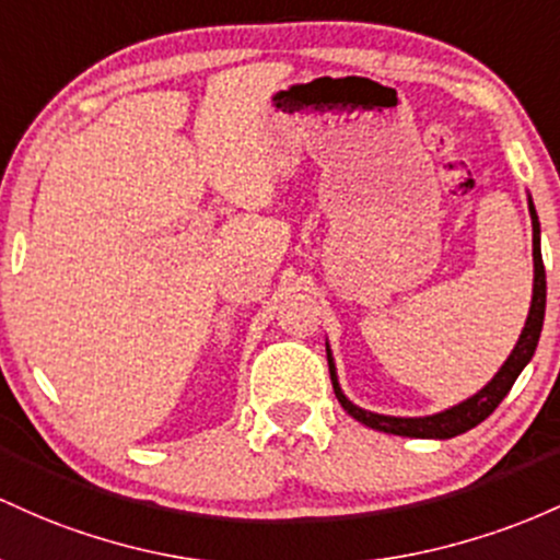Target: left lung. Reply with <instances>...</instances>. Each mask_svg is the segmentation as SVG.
Returning a JSON list of instances; mask_svg holds the SVG:
<instances>
[{
	"label": "left lung",
	"mask_w": 560,
	"mask_h": 560,
	"mask_svg": "<svg viewBox=\"0 0 560 560\" xmlns=\"http://www.w3.org/2000/svg\"><path fill=\"white\" fill-rule=\"evenodd\" d=\"M529 211H532V230H534V296H532V310L529 317H526L524 332H521L516 349L511 351L508 362L502 364L500 373L494 375L487 386L481 388L476 397H470L460 405H455L452 410L439 412V416H429V418H392V416H375V412L360 410L357 405L343 397L341 386H338L336 378V368H332V357L328 351V368H330V381H332V392H336L338 401H341L343 410L349 412L351 418L360 420V423L370 425L375 431H386V433H397V436H412V439H452L457 433H466L479 425L481 420H487L498 410V405L505 399V394L511 392L513 383H516L518 373L526 368V362L532 360L534 349H537L539 332H542V319H545V293H548V280H545V264H542V250H539V222H537V211H534L532 200H529Z\"/></svg>",
	"instance_id": "obj_1"
}]
</instances>
